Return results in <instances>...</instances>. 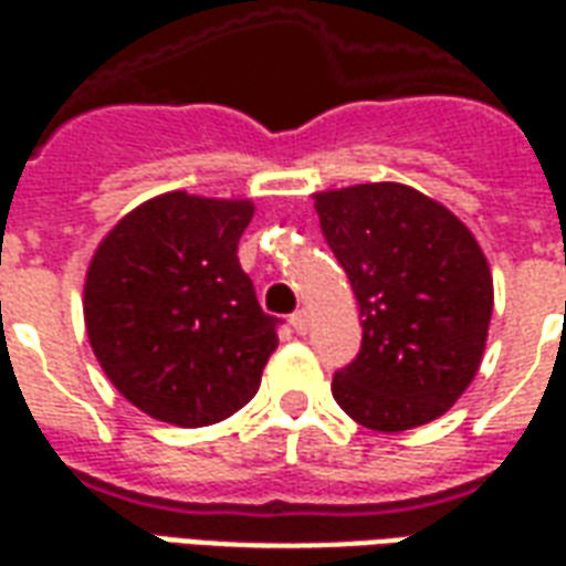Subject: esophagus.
Listing matches in <instances>:
<instances>
[{"mask_svg":"<svg viewBox=\"0 0 566 566\" xmlns=\"http://www.w3.org/2000/svg\"><path fill=\"white\" fill-rule=\"evenodd\" d=\"M291 326H294L300 336H305V333H308V326H312V321H308V312H305V308H296L294 315H291Z\"/></svg>","mask_w":566,"mask_h":566,"instance_id":"1","label":"esophagus"}]
</instances>
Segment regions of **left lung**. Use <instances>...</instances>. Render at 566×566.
<instances>
[{
  "label": "left lung",
  "instance_id": "1",
  "mask_svg": "<svg viewBox=\"0 0 566 566\" xmlns=\"http://www.w3.org/2000/svg\"><path fill=\"white\" fill-rule=\"evenodd\" d=\"M326 245L357 294L363 345L333 396L375 432H405L453 408L483 359L492 275L450 209L399 182L315 198Z\"/></svg>",
  "mask_w": 566,
  "mask_h": 566
}]
</instances>
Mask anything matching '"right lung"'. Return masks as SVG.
<instances>
[{
    "label": "right lung",
    "mask_w": 566,
    "mask_h": 566,
    "mask_svg": "<svg viewBox=\"0 0 566 566\" xmlns=\"http://www.w3.org/2000/svg\"><path fill=\"white\" fill-rule=\"evenodd\" d=\"M249 200L170 191L104 237L86 272L83 315L95 357L134 408L198 429L230 417L261 387L279 345L237 245Z\"/></svg>",
    "instance_id": "obj_1"
}]
</instances>
